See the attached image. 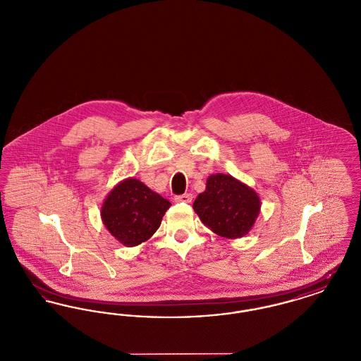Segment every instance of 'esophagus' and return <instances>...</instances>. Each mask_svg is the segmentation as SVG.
Here are the masks:
<instances>
[{
    "mask_svg": "<svg viewBox=\"0 0 361 361\" xmlns=\"http://www.w3.org/2000/svg\"><path fill=\"white\" fill-rule=\"evenodd\" d=\"M174 202H177V203H190L192 202V195L190 193L178 195V196L174 197Z\"/></svg>",
    "mask_w": 361,
    "mask_h": 361,
    "instance_id": "obj_1",
    "label": "esophagus"
}]
</instances>
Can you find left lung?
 <instances>
[{
	"instance_id": "obj_1",
	"label": "left lung",
	"mask_w": 361,
	"mask_h": 361,
	"mask_svg": "<svg viewBox=\"0 0 361 361\" xmlns=\"http://www.w3.org/2000/svg\"><path fill=\"white\" fill-rule=\"evenodd\" d=\"M261 202L257 193L230 174H211L206 190L200 193L193 209L200 221L224 238L246 235L257 219Z\"/></svg>"
}]
</instances>
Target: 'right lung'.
<instances>
[{"label":"right lung","instance_id":"add662e5","mask_svg":"<svg viewBox=\"0 0 361 361\" xmlns=\"http://www.w3.org/2000/svg\"><path fill=\"white\" fill-rule=\"evenodd\" d=\"M169 207L166 199L137 178H126L104 200L102 219L124 246H137L158 230Z\"/></svg>","mask_w":361,"mask_h":361}]
</instances>
